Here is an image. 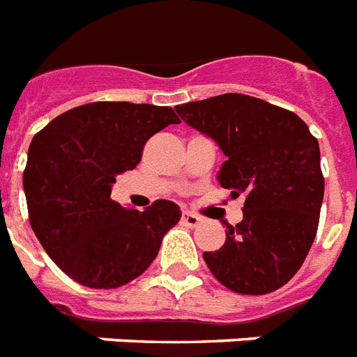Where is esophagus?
Wrapping results in <instances>:
<instances>
[{
    "mask_svg": "<svg viewBox=\"0 0 357 357\" xmlns=\"http://www.w3.org/2000/svg\"><path fill=\"white\" fill-rule=\"evenodd\" d=\"M201 223V218L193 212H182V225H186V227H197V225Z\"/></svg>",
    "mask_w": 357,
    "mask_h": 357,
    "instance_id": "1",
    "label": "esophagus"
}]
</instances>
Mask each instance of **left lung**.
Wrapping results in <instances>:
<instances>
[{
	"instance_id": "obj_1",
	"label": "left lung",
	"mask_w": 357,
	"mask_h": 357,
	"mask_svg": "<svg viewBox=\"0 0 357 357\" xmlns=\"http://www.w3.org/2000/svg\"><path fill=\"white\" fill-rule=\"evenodd\" d=\"M208 134L227 160L218 182L243 195V221L204 252L208 269L230 291L267 295L291 280L317 234L324 195L317 138L295 112L245 93H223L175 108Z\"/></svg>"
}]
</instances>
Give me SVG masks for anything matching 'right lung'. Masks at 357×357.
<instances>
[{"label":"right lung","mask_w":357,"mask_h":357,"mask_svg":"<svg viewBox=\"0 0 357 357\" xmlns=\"http://www.w3.org/2000/svg\"><path fill=\"white\" fill-rule=\"evenodd\" d=\"M171 123H181L171 107L98 101L71 108L34 134L24 169L29 223L77 284H129L178 223L175 202L158 199L138 212L110 199L116 176L134 169L147 139Z\"/></svg>","instance_id":"1"}]
</instances>
